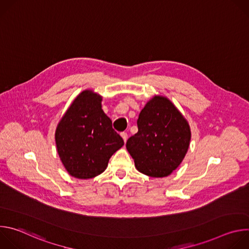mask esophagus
<instances>
[{"label":"esophagus","mask_w":249,"mask_h":249,"mask_svg":"<svg viewBox=\"0 0 249 249\" xmlns=\"http://www.w3.org/2000/svg\"><path fill=\"white\" fill-rule=\"evenodd\" d=\"M121 137L123 138L124 142H126V141H127V139H128V134H127L126 132H122V133H121Z\"/></svg>","instance_id":"34e87169"}]
</instances>
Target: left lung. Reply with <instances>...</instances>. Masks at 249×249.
I'll use <instances>...</instances> for the list:
<instances>
[{
	"label": "left lung",
	"instance_id": "left-lung-1",
	"mask_svg": "<svg viewBox=\"0 0 249 249\" xmlns=\"http://www.w3.org/2000/svg\"><path fill=\"white\" fill-rule=\"evenodd\" d=\"M137 125L138 132L126 143L137 169L151 177L169 175L189 148L187 121L170 100L155 96L140 112Z\"/></svg>",
	"mask_w": 249,
	"mask_h": 249
}]
</instances>
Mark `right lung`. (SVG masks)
<instances>
[{
	"label": "right lung",
	"mask_w": 249,
	"mask_h": 249,
	"mask_svg": "<svg viewBox=\"0 0 249 249\" xmlns=\"http://www.w3.org/2000/svg\"><path fill=\"white\" fill-rule=\"evenodd\" d=\"M55 140L68 172L88 179L100 174L124 141L101 109V96L85 90L71 104L59 122Z\"/></svg>",
	"instance_id": "1"
}]
</instances>
